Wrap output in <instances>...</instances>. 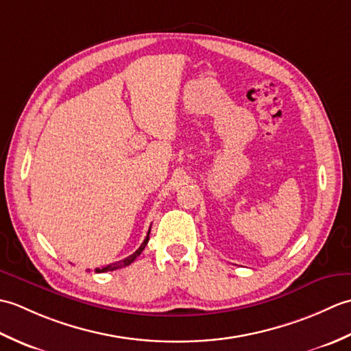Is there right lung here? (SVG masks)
<instances>
[{"mask_svg": "<svg viewBox=\"0 0 351 351\" xmlns=\"http://www.w3.org/2000/svg\"><path fill=\"white\" fill-rule=\"evenodd\" d=\"M149 232H151V229H149ZM149 232H147V235H146V238H145V241L141 243V245L140 247L132 253V255H130L128 258H125V259H121V261H116V263H111V264H108V265H106V267H101V268H95V271H98V273H106V271H114V270H117V268H122V267H126V265H130L131 263H134V261H136V258L140 255L141 252H143V249L146 247V244H147V241H149Z\"/></svg>", "mask_w": 351, "mask_h": 351, "instance_id": "add662e5", "label": "right lung"}]
</instances>
